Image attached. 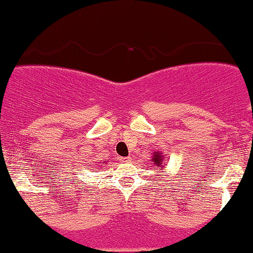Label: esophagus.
Segmentation results:
<instances>
[{
  "label": "esophagus",
  "mask_w": 253,
  "mask_h": 253,
  "mask_svg": "<svg viewBox=\"0 0 253 253\" xmlns=\"http://www.w3.org/2000/svg\"><path fill=\"white\" fill-rule=\"evenodd\" d=\"M130 159H132V158H129V156H127V158H121L120 160H121V161H123V162H129Z\"/></svg>",
  "instance_id": "34e87169"
}]
</instances>
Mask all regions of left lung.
Listing matches in <instances>:
<instances>
[{"mask_svg":"<svg viewBox=\"0 0 253 253\" xmlns=\"http://www.w3.org/2000/svg\"><path fill=\"white\" fill-rule=\"evenodd\" d=\"M152 162H154V166L155 168H160V170H162V169L165 168L166 165V160H165V155H162V153L160 152H155L154 155H153V159H152Z\"/></svg>","mask_w":253,"mask_h":253,"instance_id":"left-lung-1","label":"left lung"}]
</instances>
